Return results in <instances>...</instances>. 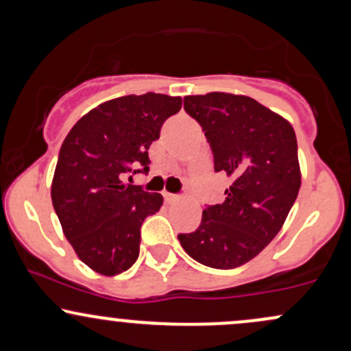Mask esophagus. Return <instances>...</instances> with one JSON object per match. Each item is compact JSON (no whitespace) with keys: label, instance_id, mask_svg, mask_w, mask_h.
<instances>
[{"label":"esophagus","instance_id":"34e87169","mask_svg":"<svg viewBox=\"0 0 351 351\" xmlns=\"http://www.w3.org/2000/svg\"><path fill=\"white\" fill-rule=\"evenodd\" d=\"M163 196H165V201H167V203H175V201L180 199L178 195H173V193H168V191H165Z\"/></svg>","mask_w":351,"mask_h":351}]
</instances>
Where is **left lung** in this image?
Returning <instances> with one entry per match:
<instances>
[{"mask_svg": "<svg viewBox=\"0 0 351 351\" xmlns=\"http://www.w3.org/2000/svg\"><path fill=\"white\" fill-rule=\"evenodd\" d=\"M184 110L201 125L215 171L226 173L231 186L224 203L208 206L198 229L178 239L199 264L239 267L277 236L299 195L295 132L284 117L247 95H188Z\"/></svg>", "mask_w": 351, "mask_h": 351, "instance_id": "obj_1", "label": "left lung"}]
</instances>
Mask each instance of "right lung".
Instances as JSON below:
<instances>
[{
  "label": "right lung",
  "mask_w": 351,
  "mask_h": 351,
  "mask_svg": "<svg viewBox=\"0 0 351 351\" xmlns=\"http://www.w3.org/2000/svg\"><path fill=\"white\" fill-rule=\"evenodd\" d=\"M180 108L181 97L123 95L92 108L64 140L52 206L64 236L92 271L117 276L138 259L140 228L160 211L163 196L125 183V175L148 171V148Z\"/></svg>",
  "instance_id": "obj_1"
}]
</instances>
